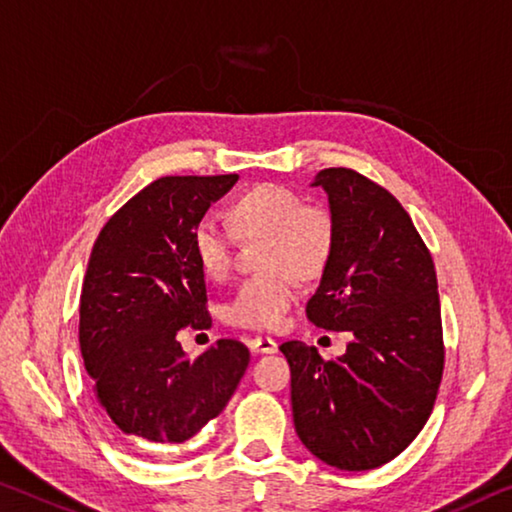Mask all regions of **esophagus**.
<instances>
[{
	"mask_svg": "<svg viewBox=\"0 0 512 512\" xmlns=\"http://www.w3.org/2000/svg\"><path fill=\"white\" fill-rule=\"evenodd\" d=\"M250 351L257 355H269L278 351V344H275L271 337H255L250 339Z\"/></svg>",
	"mask_w": 512,
	"mask_h": 512,
	"instance_id": "1",
	"label": "esophagus"
}]
</instances>
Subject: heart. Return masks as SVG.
Here are the masks:
<instances>
[{"label":"heart","mask_w":512,"mask_h":512,"mask_svg":"<svg viewBox=\"0 0 512 512\" xmlns=\"http://www.w3.org/2000/svg\"><path fill=\"white\" fill-rule=\"evenodd\" d=\"M230 230L202 218L191 232V250L200 273L221 282L232 271L234 237L262 239L257 264L262 273L248 278L225 305L232 326L273 330L285 321L298 298V278H321L335 253V221L326 207L307 205L300 193L282 184H257L227 207Z\"/></svg>","instance_id":"heart-1"}]
</instances>
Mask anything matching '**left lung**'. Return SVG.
I'll use <instances>...</instances> for the list:
<instances>
[{"label":"left lung","instance_id":"obj_1","mask_svg":"<svg viewBox=\"0 0 512 512\" xmlns=\"http://www.w3.org/2000/svg\"><path fill=\"white\" fill-rule=\"evenodd\" d=\"M312 186L328 193L335 253L307 300L314 326L351 332L346 353L323 360L285 342L294 426L330 467L385 465L431 417L444 369L433 257L392 193L351 168H326Z\"/></svg>","mask_w":512,"mask_h":512}]
</instances>
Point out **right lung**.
Instances as JSON below:
<instances>
[{
  "instance_id": "add662e5",
  "label": "right lung",
  "mask_w": 512,
  "mask_h": 512,
  "mask_svg": "<svg viewBox=\"0 0 512 512\" xmlns=\"http://www.w3.org/2000/svg\"><path fill=\"white\" fill-rule=\"evenodd\" d=\"M239 175L159 177L97 237L81 287L79 346L93 392L125 435L180 444L218 417L250 353L218 339L196 360L177 332L209 328L207 285L191 232Z\"/></svg>"
}]
</instances>
